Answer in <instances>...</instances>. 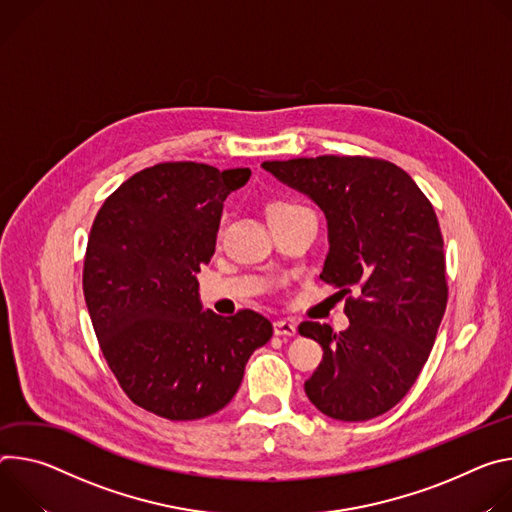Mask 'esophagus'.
Masks as SVG:
<instances>
[{"instance_id":"1","label":"esophagus","mask_w":512,"mask_h":512,"mask_svg":"<svg viewBox=\"0 0 512 512\" xmlns=\"http://www.w3.org/2000/svg\"><path fill=\"white\" fill-rule=\"evenodd\" d=\"M274 335L293 337V335H297V325L291 321H274Z\"/></svg>"}]
</instances>
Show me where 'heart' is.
<instances>
[{
    "mask_svg": "<svg viewBox=\"0 0 512 512\" xmlns=\"http://www.w3.org/2000/svg\"><path fill=\"white\" fill-rule=\"evenodd\" d=\"M291 207H295V205H293V203H272V205H270V209H268V215H270V213H276V211L291 209Z\"/></svg>",
    "mask_w": 512,
    "mask_h": 512,
    "instance_id": "heart-1",
    "label": "heart"
}]
</instances>
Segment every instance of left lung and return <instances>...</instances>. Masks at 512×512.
<instances>
[{"label":"left lung","mask_w":512,"mask_h":512,"mask_svg":"<svg viewBox=\"0 0 512 512\" xmlns=\"http://www.w3.org/2000/svg\"><path fill=\"white\" fill-rule=\"evenodd\" d=\"M276 181L307 195L327 219L319 278L346 297L350 327L305 321L323 348L305 382L309 401L337 421L390 411L415 384L445 313L443 238L433 205L392 162L317 156L262 162Z\"/></svg>","instance_id":"left-lung-1"}]
</instances>
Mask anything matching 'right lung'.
<instances>
[{
    "label": "right lung",
    "mask_w": 512,
    "mask_h": 512,
    "mask_svg": "<svg viewBox=\"0 0 512 512\" xmlns=\"http://www.w3.org/2000/svg\"><path fill=\"white\" fill-rule=\"evenodd\" d=\"M250 168L164 162L130 177L99 209L83 293L101 352L130 399L170 421L221 411L272 323L203 309L197 272L215 252L225 197Z\"/></svg>",
    "instance_id": "add662e5"
}]
</instances>
